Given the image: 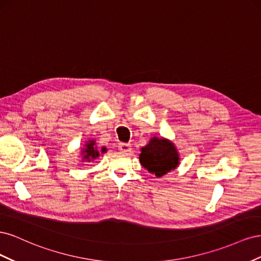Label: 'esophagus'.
<instances>
[{
	"mask_svg": "<svg viewBox=\"0 0 261 261\" xmlns=\"http://www.w3.org/2000/svg\"><path fill=\"white\" fill-rule=\"evenodd\" d=\"M118 149H120L123 152H128V151H130V145L121 143V144H118Z\"/></svg>",
	"mask_w": 261,
	"mask_h": 261,
	"instance_id": "esophagus-1",
	"label": "esophagus"
}]
</instances>
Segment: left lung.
Instances as JSON below:
<instances>
[{
  "mask_svg": "<svg viewBox=\"0 0 261 261\" xmlns=\"http://www.w3.org/2000/svg\"><path fill=\"white\" fill-rule=\"evenodd\" d=\"M179 160L177 148L168 138L151 137L149 143L140 149V164L156 177H161L175 170Z\"/></svg>",
  "mask_w": 261,
  "mask_h": 261,
  "instance_id": "1",
  "label": "left lung"
}]
</instances>
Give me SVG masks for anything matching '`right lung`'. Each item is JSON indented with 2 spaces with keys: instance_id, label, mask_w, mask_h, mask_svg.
<instances>
[{
  "instance_id": "add662e5",
  "label": "right lung",
  "mask_w": 261,
  "mask_h": 261,
  "mask_svg": "<svg viewBox=\"0 0 261 261\" xmlns=\"http://www.w3.org/2000/svg\"><path fill=\"white\" fill-rule=\"evenodd\" d=\"M84 147L82 148L81 151V156H82V162H91L97 160L100 156V154L106 153L107 152V148L102 147L101 149L98 148L96 140L94 139H89L87 140Z\"/></svg>"
}]
</instances>
